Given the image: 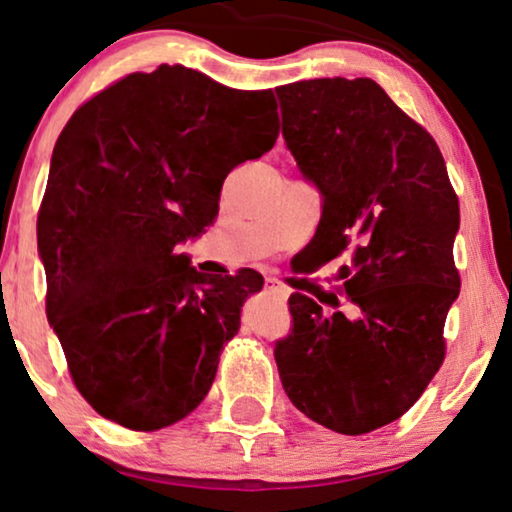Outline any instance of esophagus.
Wrapping results in <instances>:
<instances>
[{
    "instance_id": "esophagus-1",
    "label": "esophagus",
    "mask_w": 512,
    "mask_h": 512,
    "mask_svg": "<svg viewBox=\"0 0 512 512\" xmlns=\"http://www.w3.org/2000/svg\"><path fill=\"white\" fill-rule=\"evenodd\" d=\"M264 288H267L269 295H274L276 299H281V302H285V299L290 297V290L285 288L281 281H276V278H267V281H264Z\"/></svg>"
}]
</instances>
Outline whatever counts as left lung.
I'll use <instances>...</instances> for the list:
<instances>
[{
  "mask_svg": "<svg viewBox=\"0 0 512 512\" xmlns=\"http://www.w3.org/2000/svg\"><path fill=\"white\" fill-rule=\"evenodd\" d=\"M276 95L285 147L320 194L309 248L318 264L349 252V309L288 299L295 327L276 344L278 374L299 412L363 435L403 417L445 360L459 201L435 140L377 81L309 79Z\"/></svg>",
  "mask_w": 512,
  "mask_h": 512,
  "instance_id": "8db88e82",
  "label": "left lung"
}]
</instances>
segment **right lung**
I'll use <instances>...</instances> for the list:
<instances>
[{"label":"right lung","instance_id":"1","mask_svg":"<svg viewBox=\"0 0 512 512\" xmlns=\"http://www.w3.org/2000/svg\"><path fill=\"white\" fill-rule=\"evenodd\" d=\"M276 138L271 91H234L182 65L128 74L67 121L37 248L49 325L105 419L156 431L208 395L264 278L201 274L180 245L213 224L224 177Z\"/></svg>","mask_w":512,"mask_h":512}]
</instances>
